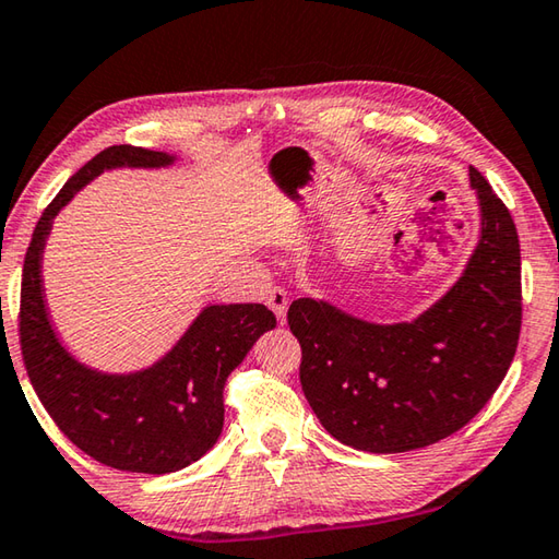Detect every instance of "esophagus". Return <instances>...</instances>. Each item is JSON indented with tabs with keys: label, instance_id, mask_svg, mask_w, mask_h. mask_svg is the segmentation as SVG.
<instances>
[{
	"label": "esophagus",
	"instance_id": "esophagus-1",
	"mask_svg": "<svg viewBox=\"0 0 559 559\" xmlns=\"http://www.w3.org/2000/svg\"><path fill=\"white\" fill-rule=\"evenodd\" d=\"M267 307L274 311V317H277L280 324H285V321H287V307H289V297H287V292H285V289H280V287L270 289V295H267Z\"/></svg>",
	"mask_w": 559,
	"mask_h": 559
}]
</instances>
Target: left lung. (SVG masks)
<instances>
[{
	"instance_id": "left-lung-1",
	"label": "left lung",
	"mask_w": 559,
	"mask_h": 559,
	"mask_svg": "<svg viewBox=\"0 0 559 559\" xmlns=\"http://www.w3.org/2000/svg\"><path fill=\"white\" fill-rule=\"evenodd\" d=\"M481 230L466 267L432 307L376 324L326 299L301 297L289 329L311 409L341 444L413 452L478 415L513 364L521 336V242L506 203L468 169Z\"/></svg>"
}]
</instances>
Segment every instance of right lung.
<instances>
[{
    "instance_id": "1",
    "label": "right lung",
    "mask_w": 559,
    "mask_h": 559,
    "mask_svg": "<svg viewBox=\"0 0 559 559\" xmlns=\"http://www.w3.org/2000/svg\"><path fill=\"white\" fill-rule=\"evenodd\" d=\"M174 162V154L120 144L73 174L36 223L19 311L26 373L58 429L95 462L156 476L199 462L218 442L225 380L277 319L264 305H209L156 364L105 373L81 364L58 338L41 267L53 218L83 186L103 171L162 169Z\"/></svg>"
}]
</instances>
